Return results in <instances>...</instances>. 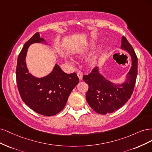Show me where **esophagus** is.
Masks as SVG:
<instances>
[{
	"mask_svg": "<svg viewBox=\"0 0 152 152\" xmlns=\"http://www.w3.org/2000/svg\"><path fill=\"white\" fill-rule=\"evenodd\" d=\"M77 76L78 77H79L80 80H83V75L81 74V72H77Z\"/></svg>",
	"mask_w": 152,
	"mask_h": 152,
	"instance_id": "esophagus-1",
	"label": "esophagus"
}]
</instances>
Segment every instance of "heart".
I'll return each instance as SVG.
<instances>
[{
    "label": "heart",
    "instance_id": "b5f03b06",
    "mask_svg": "<svg viewBox=\"0 0 152 152\" xmlns=\"http://www.w3.org/2000/svg\"><path fill=\"white\" fill-rule=\"evenodd\" d=\"M94 45L95 41H90L88 43L85 44V45L82 46L79 48V50H78L76 53V55L78 56H82L83 55H85L87 52V51L90 49ZM100 57L99 53H95V54H94L90 58H88V60L87 61L88 64L90 67H95L98 64V63H99L100 61Z\"/></svg>",
    "mask_w": 152,
    "mask_h": 152
}]
</instances>
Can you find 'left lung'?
<instances>
[{"label": "left lung", "mask_w": 152, "mask_h": 152, "mask_svg": "<svg viewBox=\"0 0 152 152\" xmlns=\"http://www.w3.org/2000/svg\"><path fill=\"white\" fill-rule=\"evenodd\" d=\"M121 48L126 50L131 57V67L125 80L114 83L102 75L96 67L83 79L89 86L86 99L91 108L100 114L112 113L120 109L128 101L133 94L138 73V58L130 43L122 37Z\"/></svg>", "instance_id": "1"}]
</instances>
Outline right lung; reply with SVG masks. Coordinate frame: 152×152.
Segmentation results:
<instances>
[{
	"label": "right lung",
	"mask_w": 152,
	"mask_h": 152,
	"mask_svg": "<svg viewBox=\"0 0 152 152\" xmlns=\"http://www.w3.org/2000/svg\"><path fill=\"white\" fill-rule=\"evenodd\" d=\"M33 43L48 42L36 33L26 42L19 53L16 67V81L19 94L23 102L37 113L45 116L54 115L66 104L72 90L79 83L75 72L68 75L57 64L48 75L37 77L29 72L26 63L28 48Z\"/></svg>",
	"instance_id": "right-lung-1"
}]
</instances>
